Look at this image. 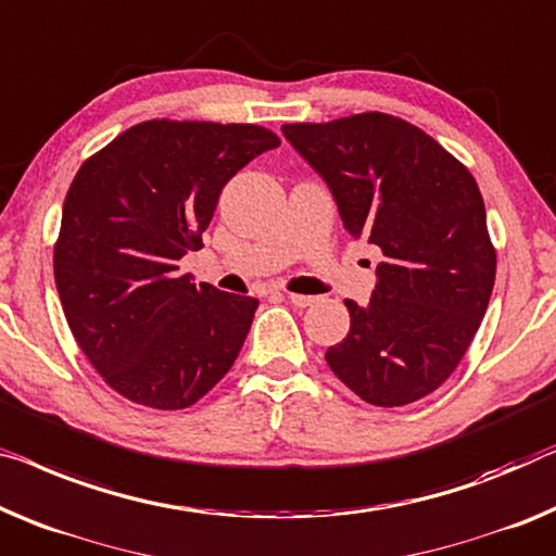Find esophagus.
I'll return each mask as SVG.
<instances>
[{"label":"esophagus","instance_id":"1","mask_svg":"<svg viewBox=\"0 0 556 556\" xmlns=\"http://www.w3.org/2000/svg\"><path fill=\"white\" fill-rule=\"evenodd\" d=\"M285 296H287V300L292 302L294 306H312L314 302H317V300H314V296H306V294H294V292H285Z\"/></svg>","mask_w":556,"mask_h":556}]
</instances>
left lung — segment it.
Wrapping results in <instances>:
<instances>
[{
  "label": "left lung",
  "mask_w": 556,
  "mask_h": 556,
  "mask_svg": "<svg viewBox=\"0 0 556 556\" xmlns=\"http://www.w3.org/2000/svg\"><path fill=\"white\" fill-rule=\"evenodd\" d=\"M281 135L327 181L352 237L382 250L367 306L344 300L350 334L331 371L375 407H404L457 369L490 304L496 252L469 169L419 127L382 112Z\"/></svg>",
  "instance_id": "1"
}]
</instances>
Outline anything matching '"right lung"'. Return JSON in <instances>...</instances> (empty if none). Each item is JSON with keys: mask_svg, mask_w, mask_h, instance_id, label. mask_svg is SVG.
I'll return each instance as SVG.
<instances>
[{"mask_svg": "<svg viewBox=\"0 0 556 556\" xmlns=\"http://www.w3.org/2000/svg\"><path fill=\"white\" fill-rule=\"evenodd\" d=\"M275 147L256 124L152 119L79 167L54 244L56 292L79 350L129 402L192 407L235 364L260 302L192 285L179 260L202 250L227 181Z\"/></svg>", "mask_w": 556, "mask_h": 556, "instance_id": "1", "label": "right lung"}]
</instances>
